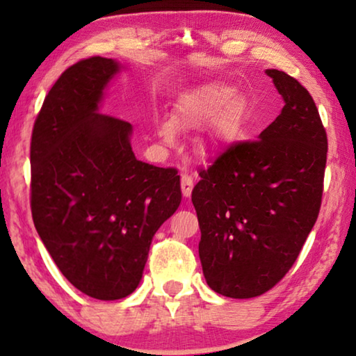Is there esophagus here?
Listing matches in <instances>:
<instances>
[{"mask_svg": "<svg viewBox=\"0 0 356 356\" xmlns=\"http://www.w3.org/2000/svg\"><path fill=\"white\" fill-rule=\"evenodd\" d=\"M180 188H182V195L185 197H188L191 195V190H193V179L190 174L184 172L182 176H180Z\"/></svg>", "mask_w": 356, "mask_h": 356, "instance_id": "obj_1", "label": "esophagus"}]
</instances>
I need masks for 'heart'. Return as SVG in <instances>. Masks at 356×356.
<instances>
[{
    "label": "heart",
    "mask_w": 356,
    "mask_h": 356,
    "mask_svg": "<svg viewBox=\"0 0 356 356\" xmlns=\"http://www.w3.org/2000/svg\"><path fill=\"white\" fill-rule=\"evenodd\" d=\"M246 118L248 100L243 95L234 94V89L222 83H204L179 99L174 120L185 129L201 127L210 120L201 143V149L207 152L236 138L245 125ZM160 136L165 143L174 141L176 127L172 120L161 124Z\"/></svg>",
    "instance_id": "b5f03b06"
}]
</instances>
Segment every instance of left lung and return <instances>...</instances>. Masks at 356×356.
<instances>
[{"label": "left lung", "mask_w": 356, "mask_h": 356, "mask_svg": "<svg viewBox=\"0 0 356 356\" xmlns=\"http://www.w3.org/2000/svg\"><path fill=\"white\" fill-rule=\"evenodd\" d=\"M265 74L284 99L281 114L200 170L191 193L204 276L229 298L259 297L284 278L322 204L328 140L317 106L286 72Z\"/></svg>", "instance_id": "1"}]
</instances>
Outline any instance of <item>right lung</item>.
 I'll return each instance as SVG.
<instances>
[{
    "label": "right lung",
    "mask_w": 356,
    "mask_h": 356,
    "mask_svg": "<svg viewBox=\"0 0 356 356\" xmlns=\"http://www.w3.org/2000/svg\"><path fill=\"white\" fill-rule=\"evenodd\" d=\"M119 70L92 56L63 72L31 135V213L47 251L78 291L119 300L140 284L159 227L182 193L176 168L136 160L127 120L97 113Z\"/></svg>",
    "instance_id": "obj_1"
}]
</instances>
